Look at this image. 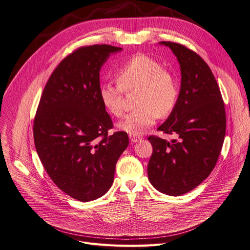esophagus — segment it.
<instances>
[{"mask_svg":"<svg viewBox=\"0 0 250 250\" xmlns=\"http://www.w3.org/2000/svg\"><path fill=\"white\" fill-rule=\"evenodd\" d=\"M141 138L140 137H137V136H133V135H130V140L132 143H136L140 140Z\"/></svg>","mask_w":250,"mask_h":250,"instance_id":"esophagus-1","label":"esophagus"}]
</instances>
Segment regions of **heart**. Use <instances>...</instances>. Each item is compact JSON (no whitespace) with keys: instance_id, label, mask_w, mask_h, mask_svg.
Returning <instances> with one entry per match:
<instances>
[{"instance_id":"1","label":"heart","mask_w":250,"mask_h":250,"mask_svg":"<svg viewBox=\"0 0 250 250\" xmlns=\"http://www.w3.org/2000/svg\"><path fill=\"white\" fill-rule=\"evenodd\" d=\"M118 85L102 83L99 96L103 106L115 117L124 112L122 91L137 89L135 111L118 124L120 130L138 136L151 127L157 116H167L178 101V86L171 73L161 68L158 62L145 54H135L116 71Z\"/></svg>"}]
</instances>
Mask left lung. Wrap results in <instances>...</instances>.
Masks as SVG:
<instances>
[{
	"label": "left lung",
	"mask_w": 250,
	"mask_h": 250,
	"mask_svg": "<svg viewBox=\"0 0 250 250\" xmlns=\"http://www.w3.org/2000/svg\"><path fill=\"white\" fill-rule=\"evenodd\" d=\"M177 56L181 89L177 104L158 130L177 133L179 140L148 137L153 152L148 180L158 192L181 196L209 177L221 152L226 115L212 70L196 52L179 43L161 41Z\"/></svg>",
	"instance_id": "obj_1"
}]
</instances>
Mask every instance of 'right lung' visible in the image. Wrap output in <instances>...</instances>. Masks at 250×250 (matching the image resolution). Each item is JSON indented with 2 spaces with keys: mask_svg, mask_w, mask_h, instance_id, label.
Returning a JSON list of instances; mask_svg holds the SVG:
<instances>
[{
  "mask_svg": "<svg viewBox=\"0 0 250 250\" xmlns=\"http://www.w3.org/2000/svg\"><path fill=\"white\" fill-rule=\"evenodd\" d=\"M121 50L103 44L66 56L50 76L37 108V154L53 183L81 202L108 192L129 144L126 132L108 133L113 123L99 96L101 67Z\"/></svg>",
  "mask_w": 250,
  "mask_h": 250,
  "instance_id": "obj_1",
  "label": "right lung"
}]
</instances>
